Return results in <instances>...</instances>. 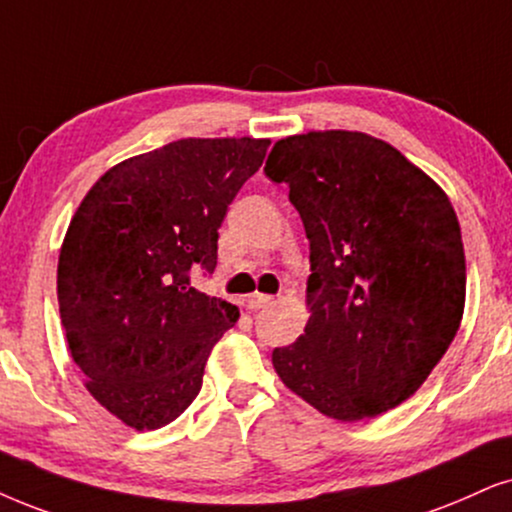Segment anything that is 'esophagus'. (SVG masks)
I'll use <instances>...</instances> for the list:
<instances>
[{
    "label": "esophagus",
    "instance_id": "1",
    "mask_svg": "<svg viewBox=\"0 0 512 512\" xmlns=\"http://www.w3.org/2000/svg\"><path fill=\"white\" fill-rule=\"evenodd\" d=\"M271 302H274V297L262 295V293H255V295L248 297V307L250 309H262V307H267V304H271Z\"/></svg>",
    "mask_w": 512,
    "mask_h": 512
}]
</instances>
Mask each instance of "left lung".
<instances>
[{"label": "left lung", "mask_w": 512, "mask_h": 512, "mask_svg": "<svg viewBox=\"0 0 512 512\" xmlns=\"http://www.w3.org/2000/svg\"><path fill=\"white\" fill-rule=\"evenodd\" d=\"M309 238L304 335L271 354L278 378L323 416L373 418L406 401L461 326L465 252L446 193L397 148L361 132L276 141Z\"/></svg>", "instance_id": "1"}]
</instances>
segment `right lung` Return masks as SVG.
I'll list each match as a JSON object with an SVG mask.
<instances>
[{"instance_id":"obj_1","label":"right lung","mask_w":512,"mask_h":512,"mask_svg":"<svg viewBox=\"0 0 512 512\" xmlns=\"http://www.w3.org/2000/svg\"><path fill=\"white\" fill-rule=\"evenodd\" d=\"M267 139H179L115 165L92 186L58 257L70 354L103 409L158 430L191 406L236 304L191 286L217 267L231 200Z\"/></svg>"}]
</instances>
